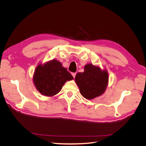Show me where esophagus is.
<instances>
[{
  "label": "esophagus",
  "mask_w": 146,
  "mask_h": 146,
  "mask_svg": "<svg viewBox=\"0 0 146 146\" xmlns=\"http://www.w3.org/2000/svg\"><path fill=\"white\" fill-rule=\"evenodd\" d=\"M72 76H73V77L74 78H75V76H76V73H72Z\"/></svg>",
  "instance_id": "esophagus-1"
}]
</instances>
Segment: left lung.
<instances>
[{
  "instance_id": "8db88e82",
  "label": "left lung",
  "mask_w": 146,
  "mask_h": 146,
  "mask_svg": "<svg viewBox=\"0 0 146 146\" xmlns=\"http://www.w3.org/2000/svg\"><path fill=\"white\" fill-rule=\"evenodd\" d=\"M84 70L75 77L82 95L87 99H92L103 94L108 83L107 71L91 64H86Z\"/></svg>"
}]
</instances>
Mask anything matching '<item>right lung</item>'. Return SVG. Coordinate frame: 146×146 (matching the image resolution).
<instances>
[{
  "label": "right lung",
  "instance_id": "1",
  "mask_svg": "<svg viewBox=\"0 0 146 146\" xmlns=\"http://www.w3.org/2000/svg\"><path fill=\"white\" fill-rule=\"evenodd\" d=\"M73 77L60 61L52 60L44 65L39 64L35 68L33 81L40 93L46 96L57 94L67 80Z\"/></svg>",
  "mask_w": 146,
  "mask_h": 146
}]
</instances>
